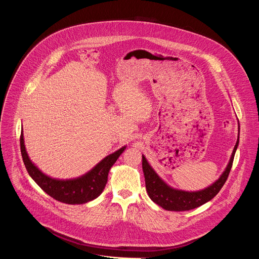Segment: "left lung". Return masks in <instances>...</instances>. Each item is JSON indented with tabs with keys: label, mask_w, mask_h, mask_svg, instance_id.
Wrapping results in <instances>:
<instances>
[{
	"label": "left lung",
	"mask_w": 259,
	"mask_h": 259,
	"mask_svg": "<svg viewBox=\"0 0 259 259\" xmlns=\"http://www.w3.org/2000/svg\"><path fill=\"white\" fill-rule=\"evenodd\" d=\"M240 129V126H239ZM240 131V130H239ZM239 144V136L237 143L234 147V151L231 160L220 177L212 183L208 188L197 191V192H186L181 190H176L162 180V178L155 172L152 166L146 161L145 157L142 155V170L145 178V189L149 197L153 202L161 206L163 209L168 211H188L202 206L203 204L212 200L224 187L229 174L231 172L234 157Z\"/></svg>",
	"instance_id": "left-lung-1"
}]
</instances>
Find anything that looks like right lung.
Returning <instances> with one entry per match:
<instances>
[{
    "mask_svg": "<svg viewBox=\"0 0 259 259\" xmlns=\"http://www.w3.org/2000/svg\"><path fill=\"white\" fill-rule=\"evenodd\" d=\"M125 149L126 146H123L117 152L108 155L92 170L81 177L60 180L47 176L29 160L25 150L23 133L20 135L21 156L29 176L50 197L59 202L71 205L85 204L96 199L102 193L107 182L109 169L116 163Z\"/></svg>",
    "mask_w": 259,
    "mask_h": 259,
    "instance_id": "1",
    "label": "right lung"
}]
</instances>
